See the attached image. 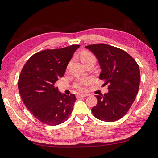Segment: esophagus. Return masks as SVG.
<instances>
[{"label": "esophagus", "instance_id": "1", "mask_svg": "<svg viewBox=\"0 0 158 158\" xmlns=\"http://www.w3.org/2000/svg\"><path fill=\"white\" fill-rule=\"evenodd\" d=\"M88 95V94H77V97H85Z\"/></svg>", "mask_w": 158, "mask_h": 158}]
</instances>
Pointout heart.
Wrapping results in <instances>:
<instances>
[{
  "instance_id": "1",
  "label": "heart",
  "mask_w": 158,
  "mask_h": 158,
  "mask_svg": "<svg viewBox=\"0 0 158 158\" xmlns=\"http://www.w3.org/2000/svg\"><path fill=\"white\" fill-rule=\"evenodd\" d=\"M80 59L82 61L84 65L87 64H94L96 62V57L94 55L93 53H91L90 52H88L86 50L83 51L80 54ZM90 82V80L89 79H84L82 80H80L75 84V87L79 89V90H83L84 89L85 85H88L89 83Z\"/></svg>"
}]
</instances>
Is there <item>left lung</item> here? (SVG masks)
<instances>
[{
	"label": "left lung",
	"mask_w": 158,
	"mask_h": 158,
	"mask_svg": "<svg viewBox=\"0 0 158 158\" xmlns=\"http://www.w3.org/2000/svg\"><path fill=\"white\" fill-rule=\"evenodd\" d=\"M98 60L99 79L108 85V92L95 95L97 104L92 108L94 116L104 122L122 118L135 101L139 87V65L131 56L119 48L99 44L85 46Z\"/></svg>",
	"instance_id": "left-lung-1"
}]
</instances>
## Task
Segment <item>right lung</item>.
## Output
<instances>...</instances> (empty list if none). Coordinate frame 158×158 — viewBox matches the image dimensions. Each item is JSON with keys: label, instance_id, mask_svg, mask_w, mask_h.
<instances>
[{"label": "right lung", "instance_id": "obj_1", "mask_svg": "<svg viewBox=\"0 0 158 158\" xmlns=\"http://www.w3.org/2000/svg\"><path fill=\"white\" fill-rule=\"evenodd\" d=\"M79 45L45 50L27 60L19 76L18 87L23 102L36 118L45 124L59 125L68 119L76 101L74 94L60 93L54 87L64 75L68 63Z\"/></svg>", "mask_w": 158, "mask_h": 158}]
</instances>
